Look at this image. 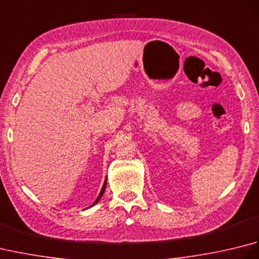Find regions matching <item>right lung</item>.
Here are the masks:
<instances>
[{
    "label": "right lung",
    "mask_w": 259,
    "mask_h": 259,
    "mask_svg": "<svg viewBox=\"0 0 259 259\" xmlns=\"http://www.w3.org/2000/svg\"><path fill=\"white\" fill-rule=\"evenodd\" d=\"M106 187H107V178H106V180H104V183H103V186H102V188H101V191H100V194H99V196H98V198L96 199V201L93 202V205L92 206H95L96 203L101 199V197H102V195H103V192H104V190H106Z\"/></svg>",
    "instance_id": "1"
}]
</instances>
